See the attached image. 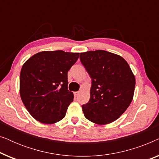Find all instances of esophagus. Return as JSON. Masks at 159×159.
<instances>
[{
	"label": "esophagus",
	"instance_id": "esophagus-1",
	"mask_svg": "<svg viewBox=\"0 0 159 159\" xmlns=\"http://www.w3.org/2000/svg\"><path fill=\"white\" fill-rule=\"evenodd\" d=\"M80 91H76V92H74V95H75V97H77L78 95H79Z\"/></svg>",
	"mask_w": 159,
	"mask_h": 159
}]
</instances>
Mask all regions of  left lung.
Listing matches in <instances>:
<instances>
[{
  "mask_svg": "<svg viewBox=\"0 0 159 159\" xmlns=\"http://www.w3.org/2000/svg\"><path fill=\"white\" fill-rule=\"evenodd\" d=\"M80 58L92 79L90 101L82 106L84 116L100 125L113 122L133 98L135 77L129 64L103 50L80 53Z\"/></svg>",
  "mask_w": 159,
  "mask_h": 159,
  "instance_id": "obj_1",
  "label": "left lung"
}]
</instances>
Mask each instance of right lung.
Masks as SVG:
<instances>
[{
    "mask_svg": "<svg viewBox=\"0 0 159 159\" xmlns=\"http://www.w3.org/2000/svg\"><path fill=\"white\" fill-rule=\"evenodd\" d=\"M79 53L42 51L30 57L21 68L19 93L32 116L43 124H54L64 118L74 99L68 90L67 72Z\"/></svg>",
    "mask_w": 159,
    "mask_h": 159,
    "instance_id": "right-lung-1",
    "label": "right lung"
}]
</instances>
